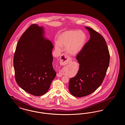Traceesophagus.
<instances>
[{"label": "esophagus", "instance_id": "obj_1", "mask_svg": "<svg viewBox=\"0 0 125 125\" xmlns=\"http://www.w3.org/2000/svg\"><path fill=\"white\" fill-rule=\"evenodd\" d=\"M60 64L61 65H64L68 63L69 61L71 60V58L66 55H62L61 57H60ZM57 76L59 77H61L62 76V74L61 73H57Z\"/></svg>", "mask_w": 125, "mask_h": 125}]
</instances>
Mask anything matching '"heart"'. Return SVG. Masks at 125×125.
<instances>
[{
  "label": "heart",
  "mask_w": 125,
  "mask_h": 125,
  "mask_svg": "<svg viewBox=\"0 0 125 125\" xmlns=\"http://www.w3.org/2000/svg\"><path fill=\"white\" fill-rule=\"evenodd\" d=\"M87 40L86 34L79 30L66 31L58 38L55 43V48L57 52L62 51L61 47L65 48L66 53L71 56H76L83 50Z\"/></svg>",
  "instance_id": "heart-1"
}]
</instances>
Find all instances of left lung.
<instances>
[{"mask_svg":"<svg viewBox=\"0 0 125 125\" xmlns=\"http://www.w3.org/2000/svg\"><path fill=\"white\" fill-rule=\"evenodd\" d=\"M85 28L90 37L77 55L79 69L69 83L70 93L78 97L89 95L101 85L110 62V54L104 38L92 28Z\"/></svg>","mask_w":125,"mask_h":125,"instance_id":"1","label":"left lung"}]
</instances>
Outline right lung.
<instances>
[{
  "label": "right lung",
  "instance_id": "add662e5",
  "mask_svg": "<svg viewBox=\"0 0 125 125\" xmlns=\"http://www.w3.org/2000/svg\"><path fill=\"white\" fill-rule=\"evenodd\" d=\"M44 35L43 26L31 25L19 40L13 58L16 83L36 96L45 94L56 75L52 66L53 46Z\"/></svg>",
  "mask_w": 125,
  "mask_h": 125
}]
</instances>
